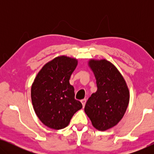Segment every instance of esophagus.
I'll list each match as a JSON object with an SVG mask.
<instances>
[{"label":"esophagus","mask_w":154,"mask_h":154,"mask_svg":"<svg viewBox=\"0 0 154 154\" xmlns=\"http://www.w3.org/2000/svg\"><path fill=\"white\" fill-rule=\"evenodd\" d=\"M81 103H82V104H83V106L84 107L85 106V103H86V99H83V100H82L81 101Z\"/></svg>","instance_id":"34e87169"}]
</instances>
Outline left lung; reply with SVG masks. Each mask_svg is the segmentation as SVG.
I'll return each instance as SVG.
<instances>
[{
    "label": "left lung",
    "mask_w": 154,
    "mask_h": 154,
    "mask_svg": "<svg viewBox=\"0 0 154 154\" xmlns=\"http://www.w3.org/2000/svg\"><path fill=\"white\" fill-rule=\"evenodd\" d=\"M88 66L96 79L97 90L86 102L85 112L97 130L105 131L123 119L130 101L127 83L109 61L90 59Z\"/></svg>",
    "instance_id": "1"
}]
</instances>
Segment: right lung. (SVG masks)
Instances as JSON below:
<instances>
[{
	"mask_svg": "<svg viewBox=\"0 0 154 154\" xmlns=\"http://www.w3.org/2000/svg\"><path fill=\"white\" fill-rule=\"evenodd\" d=\"M78 60L58 56L44 65L31 85V97L35 114L42 123L54 130L66 128L74 113L82 108L75 100L69 79Z\"/></svg>",
	"mask_w": 154,
	"mask_h": 154,
	"instance_id": "obj_1",
	"label": "right lung"
}]
</instances>
